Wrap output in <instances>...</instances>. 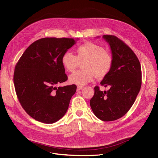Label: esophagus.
Wrapping results in <instances>:
<instances>
[{
  "label": "esophagus",
  "mask_w": 158,
  "mask_h": 158,
  "mask_svg": "<svg viewBox=\"0 0 158 158\" xmlns=\"http://www.w3.org/2000/svg\"><path fill=\"white\" fill-rule=\"evenodd\" d=\"M82 89V86H78L77 87V91H79V90H81V89Z\"/></svg>",
  "instance_id": "34e87169"
}]
</instances>
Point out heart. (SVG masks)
<instances>
[{"label":"heart","mask_w":158,"mask_h":158,"mask_svg":"<svg viewBox=\"0 0 158 158\" xmlns=\"http://www.w3.org/2000/svg\"><path fill=\"white\" fill-rule=\"evenodd\" d=\"M76 56L66 52L61 57L64 68L69 72H72L82 63L84 69L77 70L69 76L70 83L79 86L87 84L95 76L97 78L106 77L111 70L113 58L112 55L104 48L93 42H86L77 47Z\"/></svg>","instance_id":"1"}]
</instances>
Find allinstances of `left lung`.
I'll use <instances>...</instances> for the list:
<instances>
[{"instance_id": "8db88e82", "label": "left lung", "mask_w": 158, "mask_h": 158, "mask_svg": "<svg viewBox=\"0 0 158 158\" xmlns=\"http://www.w3.org/2000/svg\"><path fill=\"white\" fill-rule=\"evenodd\" d=\"M102 38L110 46L113 63L101 85L110 88L102 92L95 86L89 104L98 118L108 122L121 118L133 105L142 85V69L136 54L123 41L113 35Z\"/></svg>"}]
</instances>
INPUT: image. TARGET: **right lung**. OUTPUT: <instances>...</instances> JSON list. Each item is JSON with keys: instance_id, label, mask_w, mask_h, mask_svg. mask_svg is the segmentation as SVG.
<instances>
[{"instance_id": "add662e5", "label": "right lung", "mask_w": 158, "mask_h": 158, "mask_svg": "<svg viewBox=\"0 0 158 158\" xmlns=\"http://www.w3.org/2000/svg\"><path fill=\"white\" fill-rule=\"evenodd\" d=\"M77 40H38L29 46L16 63L13 77L16 95L23 110L36 120L53 123L67 111L77 86L57 88L56 85L68 79L61 57Z\"/></svg>"}]
</instances>
